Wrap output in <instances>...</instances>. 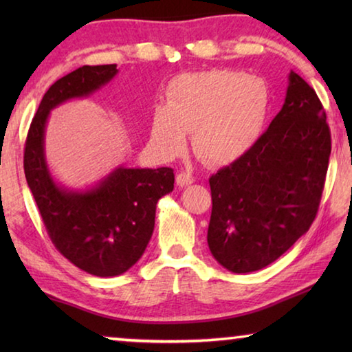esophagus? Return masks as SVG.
I'll return each instance as SVG.
<instances>
[{
    "label": "esophagus",
    "mask_w": 352,
    "mask_h": 352,
    "mask_svg": "<svg viewBox=\"0 0 352 352\" xmlns=\"http://www.w3.org/2000/svg\"><path fill=\"white\" fill-rule=\"evenodd\" d=\"M195 182V178L192 177V174H189V172H180V174H177V184L178 186H189V184H192Z\"/></svg>",
    "instance_id": "obj_1"
}]
</instances>
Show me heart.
Returning <instances> with one entry per match:
<instances>
[{
    "mask_svg": "<svg viewBox=\"0 0 352 352\" xmlns=\"http://www.w3.org/2000/svg\"><path fill=\"white\" fill-rule=\"evenodd\" d=\"M269 109L270 91L261 77L231 69L182 74L169 83L166 104L153 111L152 142L175 157L186 147V132H192L201 162L228 164L258 142Z\"/></svg>",
    "mask_w": 352,
    "mask_h": 352,
    "instance_id": "obj_1",
    "label": "heart"
}]
</instances>
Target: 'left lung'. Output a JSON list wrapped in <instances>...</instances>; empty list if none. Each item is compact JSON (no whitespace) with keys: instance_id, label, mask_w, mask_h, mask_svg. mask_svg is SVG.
<instances>
[{"instance_id":"8db88e82","label":"left lung","mask_w":352,"mask_h":352,"mask_svg":"<svg viewBox=\"0 0 352 352\" xmlns=\"http://www.w3.org/2000/svg\"><path fill=\"white\" fill-rule=\"evenodd\" d=\"M317 93L295 71L281 111L250 151L210 178L208 247L233 273L267 267L311 228L329 166Z\"/></svg>"}]
</instances>
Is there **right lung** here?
I'll return each mask as SVG.
<instances>
[{"mask_svg": "<svg viewBox=\"0 0 352 352\" xmlns=\"http://www.w3.org/2000/svg\"><path fill=\"white\" fill-rule=\"evenodd\" d=\"M118 74L116 65L80 67L52 83L29 127L25 175L52 243L94 276H118L144 253L158 200L174 189V169L119 166L88 189H67L52 178L45 157L47 116L69 99L88 98Z\"/></svg>", "mask_w": 352, "mask_h": 352, "instance_id": "1", "label": "right lung"}]
</instances>
